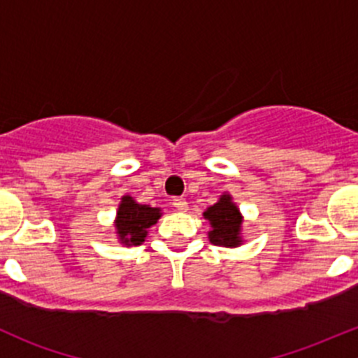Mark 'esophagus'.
<instances>
[{"instance_id":"obj_1","label":"esophagus","mask_w":358,"mask_h":358,"mask_svg":"<svg viewBox=\"0 0 358 358\" xmlns=\"http://www.w3.org/2000/svg\"><path fill=\"white\" fill-rule=\"evenodd\" d=\"M171 204H173V208L176 209V211H185V209H187V201L183 199V197H173Z\"/></svg>"}]
</instances>
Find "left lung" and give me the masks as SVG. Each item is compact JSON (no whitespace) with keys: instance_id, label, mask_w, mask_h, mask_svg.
I'll return each mask as SVG.
<instances>
[{"instance_id":"obj_1","label":"left lung","mask_w":358,"mask_h":358,"mask_svg":"<svg viewBox=\"0 0 358 358\" xmlns=\"http://www.w3.org/2000/svg\"><path fill=\"white\" fill-rule=\"evenodd\" d=\"M202 216L211 225L208 234L209 243L223 248H237L243 244V237H241L243 215L236 202H232L230 194H223L216 204L209 206L202 213Z\"/></svg>"}]
</instances>
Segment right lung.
I'll return each mask as SVG.
<instances>
[{
	"instance_id": "right-lung-1",
	"label": "right lung",
	"mask_w": 358,
	"mask_h": 358,
	"mask_svg": "<svg viewBox=\"0 0 358 358\" xmlns=\"http://www.w3.org/2000/svg\"><path fill=\"white\" fill-rule=\"evenodd\" d=\"M161 218V209L138 204L131 196H122L115 215V234L124 246H140L149 229Z\"/></svg>"
}]
</instances>
